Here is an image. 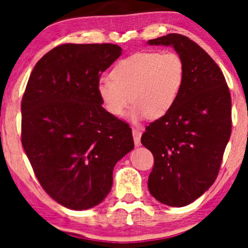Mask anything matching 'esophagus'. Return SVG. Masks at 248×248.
<instances>
[{"mask_svg":"<svg viewBox=\"0 0 248 248\" xmlns=\"http://www.w3.org/2000/svg\"><path fill=\"white\" fill-rule=\"evenodd\" d=\"M132 134H133V140H134V145L138 147V146L141 145V141H140V138H141V131L138 129H133L132 130Z\"/></svg>","mask_w":248,"mask_h":248,"instance_id":"esophagus-1","label":"esophagus"}]
</instances>
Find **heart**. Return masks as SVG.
Here are the masks:
<instances>
[{"mask_svg": "<svg viewBox=\"0 0 248 248\" xmlns=\"http://www.w3.org/2000/svg\"><path fill=\"white\" fill-rule=\"evenodd\" d=\"M185 78V65L176 53L139 51L121 60L111 78H102L97 92L111 115L122 116L134 103L133 119L160 118L176 103Z\"/></svg>", "mask_w": 248, "mask_h": 248, "instance_id": "1", "label": "heart"}]
</instances>
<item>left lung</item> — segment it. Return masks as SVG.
Masks as SVG:
<instances>
[{
	"mask_svg": "<svg viewBox=\"0 0 248 248\" xmlns=\"http://www.w3.org/2000/svg\"><path fill=\"white\" fill-rule=\"evenodd\" d=\"M149 46H171L182 57L185 78L166 115L146 126L141 143L154 155L148 178L161 203L184 207L215 182L231 136V96L214 60L187 36L170 33Z\"/></svg>",
	"mask_w": 248,
	"mask_h": 248,
	"instance_id": "1",
	"label": "left lung"
}]
</instances>
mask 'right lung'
<instances>
[{"label":"right lung","mask_w":248,"mask_h":248,"mask_svg":"<svg viewBox=\"0 0 248 248\" xmlns=\"http://www.w3.org/2000/svg\"><path fill=\"white\" fill-rule=\"evenodd\" d=\"M122 55L111 44H65L35 64L21 101V143L42 188L60 204L102 202L115 164L134 147L129 124L103 108L102 72Z\"/></svg>","instance_id":"obj_1"}]
</instances>
